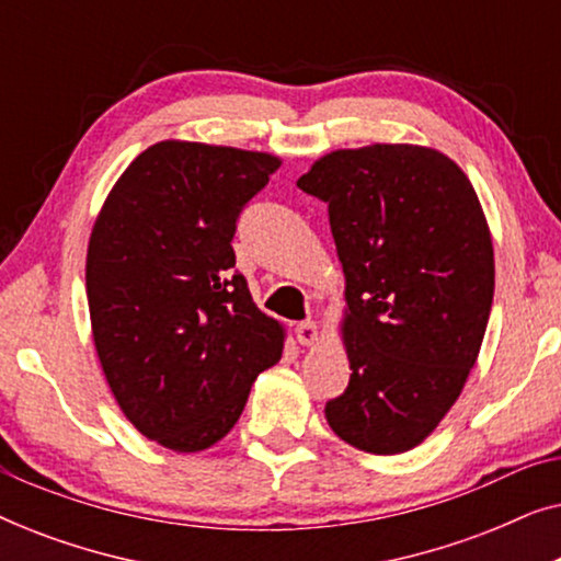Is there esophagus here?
Instances as JSON below:
<instances>
[{
  "instance_id": "1",
  "label": "esophagus",
  "mask_w": 561,
  "mask_h": 561,
  "mask_svg": "<svg viewBox=\"0 0 561 561\" xmlns=\"http://www.w3.org/2000/svg\"><path fill=\"white\" fill-rule=\"evenodd\" d=\"M296 340L298 344L319 342V327L313 321H301V324H296Z\"/></svg>"
}]
</instances>
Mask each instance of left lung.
<instances>
[{
	"label": "left lung",
	"mask_w": 561,
	"mask_h": 561,
	"mask_svg": "<svg viewBox=\"0 0 561 561\" xmlns=\"http://www.w3.org/2000/svg\"><path fill=\"white\" fill-rule=\"evenodd\" d=\"M329 206L347 296L350 386L332 432L398 455L434 432L478 359L495 290L493 242L472 183L442 152L370 145L298 179Z\"/></svg>",
	"instance_id": "8db88e82"
}]
</instances>
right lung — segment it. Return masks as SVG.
Listing matches in <instances>:
<instances>
[{
    "label": "right lung",
    "instance_id": "add662e5",
    "mask_svg": "<svg viewBox=\"0 0 561 561\" xmlns=\"http://www.w3.org/2000/svg\"><path fill=\"white\" fill-rule=\"evenodd\" d=\"M278 165L267 152L158 142L119 175L91 232L99 363L137 432L168 449L217 444L280 359L283 329L252 304L232 250Z\"/></svg>",
    "mask_w": 561,
    "mask_h": 561
}]
</instances>
